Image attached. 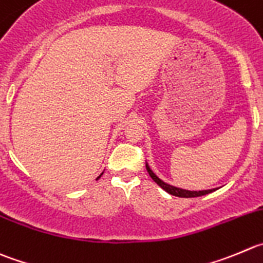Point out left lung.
I'll return each mask as SVG.
<instances>
[{
  "instance_id": "8db88e82",
  "label": "left lung",
  "mask_w": 263,
  "mask_h": 263,
  "mask_svg": "<svg viewBox=\"0 0 263 263\" xmlns=\"http://www.w3.org/2000/svg\"><path fill=\"white\" fill-rule=\"evenodd\" d=\"M146 169H147V172H148L149 177H151V178L154 179V181L156 182V183L159 184V186L161 187L162 190H165L167 194L174 195V196H178V197H197V196H202V195L211 194V192L216 191V190H217V189H212V190H202V191H190V190L179 189V187L172 186V184H169V183H165L162 179H160L159 177H157L156 174L152 172V169L149 167V165L147 164V162H146Z\"/></svg>"
}]
</instances>
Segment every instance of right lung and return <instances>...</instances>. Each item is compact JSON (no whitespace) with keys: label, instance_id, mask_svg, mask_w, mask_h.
<instances>
[{"label":"right lung","instance_id":"1","mask_svg":"<svg viewBox=\"0 0 263 263\" xmlns=\"http://www.w3.org/2000/svg\"><path fill=\"white\" fill-rule=\"evenodd\" d=\"M102 176H103V173H102V174H101V176H99V177H98V178H97V181H98V179H99V178H101V177H102Z\"/></svg>","mask_w":263,"mask_h":263}]
</instances>
